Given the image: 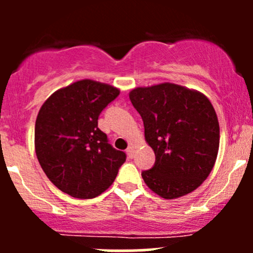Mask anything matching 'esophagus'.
Listing matches in <instances>:
<instances>
[{
  "instance_id": "1",
  "label": "esophagus",
  "mask_w": 253,
  "mask_h": 253,
  "mask_svg": "<svg viewBox=\"0 0 253 253\" xmlns=\"http://www.w3.org/2000/svg\"><path fill=\"white\" fill-rule=\"evenodd\" d=\"M126 153H127V155H128V158H131V159H132V158L134 157V147H133V145L129 144L128 148L126 149Z\"/></svg>"
}]
</instances>
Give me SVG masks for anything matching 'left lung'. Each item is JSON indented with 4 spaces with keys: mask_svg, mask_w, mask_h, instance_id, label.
<instances>
[{
    "mask_svg": "<svg viewBox=\"0 0 253 253\" xmlns=\"http://www.w3.org/2000/svg\"><path fill=\"white\" fill-rule=\"evenodd\" d=\"M129 100L141 115L155 153L142 171L148 187L172 200L195 191L208 177L219 149V122L207 96L172 83L136 88Z\"/></svg>",
    "mask_w": 253,
    "mask_h": 253,
    "instance_id": "left-lung-1",
    "label": "left lung"
}]
</instances>
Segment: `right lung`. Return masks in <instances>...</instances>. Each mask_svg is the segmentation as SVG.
<instances>
[{"label":"right lung","instance_id":"right-lung-1","mask_svg":"<svg viewBox=\"0 0 253 253\" xmlns=\"http://www.w3.org/2000/svg\"><path fill=\"white\" fill-rule=\"evenodd\" d=\"M120 90L84 79L55 91L35 121V152L48 180L76 198H94L108 190L126 162L98 127L101 111Z\"/></svg>","mask_w":253,"mask_h":253}]
</instances>
